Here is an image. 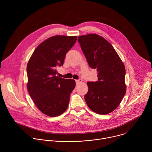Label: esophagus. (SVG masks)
Wrapping results in <instances>:
<instances>
[{"label":"esophagus","instance_id":"34e87169","mask_svg":"<svg viewBox=\"0 0 152 152\" xmlns=\"http://www.w3.org/2000/svg\"><path fill=\"white\" fill-rule=\"evenodd\" d=\"M82 80H76V83H79L80 82H81Z\"/></svg>","mask_w":152,"mask_h":152}]
</instances>
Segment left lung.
Returning a JSON list of instances; mask_svg holds the SVG:
<instances>
[{
  "instance_id": "8db88e82",
  "label": "left lung",
  "mask_w": 152,
  "mask_h": 152,
  "mask_svg": "<svg viewBox=\"0 0 152 152\" xmlns=\"http://www.w3.org/2000/svg\"><path fill=\"white\" fill-rule=\"evenodd\" d=\"M77 40L89 66L97 72L98 80L87 82L85 102L94 113L109 114L119 106L126 94L124 64L113 46L102 37L90 34L79 36Z\"/></svg>"
}]
</instances>
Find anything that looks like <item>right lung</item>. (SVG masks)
Here are the masks:
<instances>
[{
  "label": "right lung",
  "mask_w": 152,
  "mask_h": 152,
  "mask_svg": "<svg viewBox=\"0 0 152 152\" xmlns=\"http://www.w3.org/2000/svg\"><path fill=\"white\" fill-rule=\"evenodd\" d=\"M77 36H53L35 49L27 65L29 94L39 110L49 117H56L67 109L74 90V79L56 76L66 53L75 45Z\"/></svg>",
  "instance_id": "obj_1"
}]
</instances>
